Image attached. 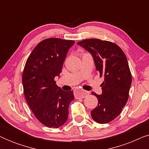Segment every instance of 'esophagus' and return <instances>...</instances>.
I'll list each match as a JSON object with an SVG mask.
<instances>
[{"label": "esophagus", "instance_id": "34e87169", "mask_svg": "<svg viewBox=\"0 0 149 149\" xmlns=\"http://www.w3.org/2000/svg\"><path fill=\"white\" fill-rule=\"evenodd\" d=\"M89 94V92L86 91H77L75 93V97L77 99H80V98H84Z\"/></svg>", "mask_w": 149, "mask_h": 149}]
</instances>
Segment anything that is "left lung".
Instances as JSON below:
<instances>
[{
    "instance_id": "left-lung-1",
    "label": "left lung",
    "mask_w": 149,
    "mask_h": 149,
    "mask_svg": "<svg viewBox=\"0 0 149 149\" xmlns=\"http://www.w3.org/2000/svg\"><path fill=\"white\" fill-rule=\"evenodd\" d=\"M93 56L95 68L104 81L102 93L97 95V107L91 111L92 119L98 123H107L121 113L127 103L132 74L125 54L114 42L100 39H86L77 42Z\"/></svg>"
}]
</instances>
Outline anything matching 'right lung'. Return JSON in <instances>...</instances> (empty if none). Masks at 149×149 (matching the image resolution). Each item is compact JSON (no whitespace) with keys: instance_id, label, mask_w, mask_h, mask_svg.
Here are the masks:
<instances>
[{"instance_id":"add662e5","label":"right lung","mask_w":149,"mask_h":149,"mask_svg":"<svg viewBox=\"0 0 149 149\" xmlns=\"http://www.w3.org/2000/svg\"><path fill=\"white\" fill-rule=\"evenodd\" d=\"M74 40L47 38L34 49L22 74L24 93L38 121L48 127L58 128L68 119L73 91L62 90L54 79L60 76L63 63Z\"/></svg>"}]
</instances>
